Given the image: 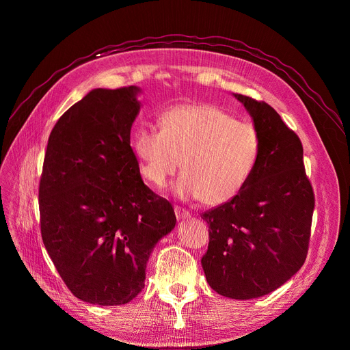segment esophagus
Here are the masks:
<instances>
[{
    "instance_id": "34e87169",
    "label": "esophagus",
    "mask_w": 350,
    "mask_h": 350,
    "mask_svg": "<svg viewBox=\"0 0 350 350\" xmlns=\"http://www.w3.org/2000/svg\"><path fill=\"white\" fill-rule=\"evenodd\" d=\"M174 213H176V217H177V219H181V218H190V211H187L186 208H181V207H178V206H176L174 207Z\"/></svg>"
}]
</instances>
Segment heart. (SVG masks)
I'll return each mask as SVG.
<instances>
[{
	"mask_svg": "<svg viewBox=\"0 0 350 350\" xmlns=\"http://www.w3.org/2000/svg\"><path fill=\"white\" fill-rule=\"evenodd\" d=\"M159 124L160 131L137 129L132 139L150 185L164 187L181 165L176 193L204 206L227 203L247 186L261 154V136L252 123L210 103H189L164 110Z\"/></svg>",
	"mask_w": 350,
	"mask_h": 350,
	"instance_id": "obj_1",
	"label": "heart"
}]
</instances>
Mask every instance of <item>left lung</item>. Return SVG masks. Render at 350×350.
Returning <instances> with one entry per match:
<instances>
[{"mask_svg":"<svg viewBox=\"0 0 350 350\" xmlns=\"http://www.w3.org/2000/svg\"><path fill=\"white\" fill-rule=\"evenodd\" d=\"M261 136V154L247 186L201 213L208 248L201 258L208 285L232 299L280 288L306 260L315 196L298 135L272 106L238 95Z\"/></svg>","mask_w":350,"mask_h":350,"instance_id":"left-lung-1","label":"left lung"}]
</instances>
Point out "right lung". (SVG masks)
<instances>
[{
  "mask_svg": "<svg viewBox=\"0 0 350 350\" xmlns=\"http://www.w3.org/2000/svg\"><path fill=\"white\" fill-rule=\"evenodd\" d=\"M137 90H90L48 139L38 191L42 241L68 289L89 304L137 297L154 245L176 226L173 206L144 185L131 147Z\"/></svg>",
  "mask_w": 350,
  "mask_h": 350,
  "instance_id": "1",
  "label": "right lung"
}]
</instances>
